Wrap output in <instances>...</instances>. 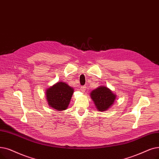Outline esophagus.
<instances>
[{"label":"esophagus","mask_w":159,"mask_h":159,"mask_svg":"<svg viewBox=\"0 0 159 159\" xmlns=\"http://www.w3.org/2000/svg\"><path fill=\"white\" fill-rule=\"evenodd\" d=\"M86 86H81V87H80V90H81L82 92H84L85 90H86Z\"/></svg>","instance_id":"34e87169"}]
</instances>
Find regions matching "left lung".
I'll return each instance as SVG.
<instances>
[{"mask_svg": "<svg viewBox=\"0 0 159 159\" xmlns=\"http://www.w3.org/2000/svg\"><path fill=\"white\" fill-rule=\"evenodd\" d=\"M91 98L100 112L105 111L112 107L116 98V95L105 86H101L93 89L90 93Z\"/></svg>", "mask_w": 159, "mask_h": 159, "instance_id": "1", "label": "left lung"}]
</instances>
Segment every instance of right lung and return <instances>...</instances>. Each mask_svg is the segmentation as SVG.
I'll return each mask as SVG.
<instances>
[{
  "label": "right lung",
  "instance_id": "add662e5",
  "mask_svg": "<svg viewBox=\"0 0 159 159\" xmlns=\"http://www.w3.org/2000/svg\"><path fill=\"white\" fill-rule=\"evenodd\" d=\"M74 89L65 82H59L46 90V98L50 107L58 111L67 109Z\"/></svg>",
  "mask_w": 159,
  "mask_h": 159
}]
</instances>
